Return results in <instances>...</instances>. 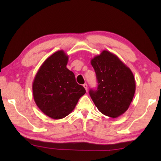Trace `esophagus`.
Listing matches in <instances>:
<instances>
[{
  "instance_id": "1",
  "label": "esophagus",
  "mask_w": 161,
  "mask_h": 161,
  "mask_svg": "<svg viewBox=\"0 0 161 161\" xmlns=\"http://www.w3.org/2000/svg\"><path fill=\"white\" fill-rule=\"evenodd\" d=\"M83 86L84 87V88L85 89H86V92L88 91V85H87V84H84V85H83Z\"/></svg>"
}]
</instances>
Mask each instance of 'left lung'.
Wrapping results in <instances>:
<instances>
[{
  "label": "left lung",
  "instance_id": "8db88e82",
  "mask_svg": "<svg viewBox=\"0 0 161 161\" xmlns=\"http://www.w3.org/2000/svg\"><path fill=\"white\" fill-rule=\"evenodd\" d=\"M98 86L89 94L102 114L116 118L126 111L136 91V81L131 69L115 54L103 50L91 59Z\"/></svg>",
  "mask_w": 161,
  "mask_h": 161
}]
</instances>
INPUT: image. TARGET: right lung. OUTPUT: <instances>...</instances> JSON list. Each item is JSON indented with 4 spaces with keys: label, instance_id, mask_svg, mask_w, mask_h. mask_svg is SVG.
Wrapping results in <instances>:
<instances>
[{
    "label": "right lung",
    "instance_id": "1",
    "mask_svg": "<svg viewBox=\"0 0 161 161\" xmlns=\"http://www.w3.org/2000/svg\"><path fill=\"white\" fill-rule=\"evenodd\" d=\"M68 56L58 50L44 61L32 83L36 104L48 117L59 119L69 115L86 93L73 72L66 68Z\"/></svg>",
    "mask_w": 161,
    "mask_h": 161
}]
</instances>
